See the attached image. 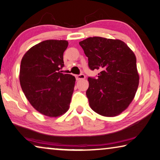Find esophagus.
Listing matches in <instances>:
<instances>
[{"mask_svg": "<svg viewBox=\"0 0 160 160\" xmlns=\"http://www.w3.org/2000/svg\"><path fill=\"white\" fill-rule=\"evenodd\" d=\"M85 76L84 74H80V75H76V79H77V80L85 79Z\"/></svg>", "mask_w": 160, "mask_h": 160, "instance_id": "1", "label": "esophagus"}]
</instances>
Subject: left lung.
<instances>
[{"instance_id":"obj_1","label":"left lung","mask_w":160,"mask_h":160,"mask_svg":"<svg viewBox=\"0 0 160 160\" xmlns=\"http://www.w3.org/2000/svg\"><path fill=\"white\" fill-rule=\"evenodd\" d=\"M79 44L89 68L100 71L96 78H88L90 108L103 116L118 115L132 101L139 85L135 54L118 39L93 37Z\"/></svg>"}]
</instances>
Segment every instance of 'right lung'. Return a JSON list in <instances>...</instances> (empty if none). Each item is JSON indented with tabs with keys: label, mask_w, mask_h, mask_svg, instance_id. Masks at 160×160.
Returning a JSON list of instances; mask_svg holds the SVG:
<instances>
[{
	"label": "right lung",
	"mask_w": 160,
	"mask_h": 160,
	"mask_svg": "<svg viewBox=\"0 0 160 160\" xmlns=\"http://www.w3.org/2000/svg\"><path fill=\"white\" fill-rule=\"evenodd\" d=\"M65 40H45L32 47L21 62V87L36 110L50 117L62 115L68 110L75 78L62 73Z\"/></svg>",
	"instance_id": "obj_1"
}]
</instances>
